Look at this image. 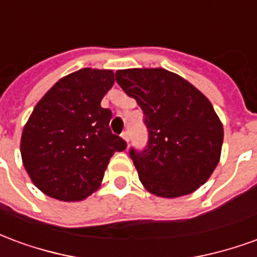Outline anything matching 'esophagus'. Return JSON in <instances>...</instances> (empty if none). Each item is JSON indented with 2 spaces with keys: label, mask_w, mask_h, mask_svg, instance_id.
<instances>
[{
  "label": "esophagus",
  "mask_w": 257,
  "mask_h": 257,
  "mask_svg": "<svg viewBox=\"0 0 257 257\" xmlns=\"http://www.w3.org/2000/svg\"><path fill=\"white\" fill-rule=\"evenodd\" d=\"M121 138H122L125 142H129V132H128V131H123L122 134H121Z\"/></svg>",
  "instance_id": "esophagus-1"
}]
</instances>
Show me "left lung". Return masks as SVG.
<instances>
[{
  "label": "left lung",
  "mask_w": 257,
  "mask_h": 257,
  "mask_svg": "<svg viewBox=\"0 0 257 257\" xmlns=\"http://www.w3.org/2000/svg\"><path fill=\"white\" fill-rule=\"evenodd\" d=\"M115 79L145 112L149 143L131 150L143 187L162 198L198 190L220 161L224 135L209 99L161 67L118 70Z\"/></svg>",
  "instance_id": "left-lung-1"
}]
</instances>
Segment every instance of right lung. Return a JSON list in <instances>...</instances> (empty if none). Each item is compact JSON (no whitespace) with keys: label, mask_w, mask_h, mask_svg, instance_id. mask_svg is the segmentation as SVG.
<instances>
[{"label":"right lung","mask_w":257,"mask_h":257,"mask_svg":"<svg viewBox=\"0 0 257 257\" xmlns=\"http://www.w3.org/2000/svg\"><path fill=\"white\" fill-rule=\"evenodd\" d=\"M112 70L81 68L60 78L27 119L20 154L37 189L59 201H82L100 187L110 158L126 143L112 135L111 111L100 106Z\"/></svg>","instance_id":"1"}]
</instances>
